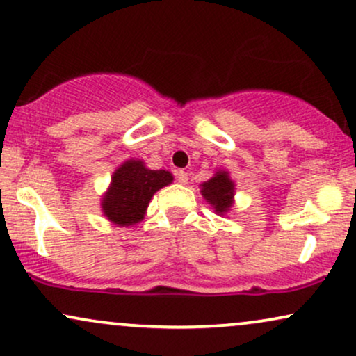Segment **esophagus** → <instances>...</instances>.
<instances>
[{"mask_svg": "<svg viewBox=\"0 0 356 356\" xmlns=\"http://www.w3.org/2000/svg\"><path fill=\"white\" fill-rule=\"evenodd\" d=\"M175 181L179 184H187L189 175H187V172H184V170H175Z\"/></svg>", "mask_w": 356, "mask_h": 356, "instance_id": "obj_1", "label": "esophagus"}]
</instances>
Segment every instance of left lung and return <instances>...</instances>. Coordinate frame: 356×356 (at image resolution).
I'll return each instance as SVG.
<instances>
[{
	"label": "left lung",
	"mask_w": 356,
	"mask_h": 356,
	"mask_svg": "<svg viewBox=\"0 0 356 356\" xmlns=\"http://www.w3.org/2000/svg\"><path fill=\"white\" fill-rule=\"evenodd\" d=\"M202 195L209 204L213 205L217 213H224L232 205L234 184L227 172H217L211 181L202 184Z\"/></svg>",
	"instance_id": "obj_1"
}]
</instances>
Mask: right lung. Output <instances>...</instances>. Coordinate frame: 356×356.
I'll use <instances>...</instances> for the list:
<instances>
[{"label":"right lung","instance_id":"obj_1","mask_svg":"<svg viewBox=\"0 0 356 356\" xmlns=\"http://www.w3.org/2000/svg\"><path fill=\"white\" fill-rule=\"evenodd\" d=\"M170 182L172 174L167 170L145 169L140 161L124 162L114 172L111 189L102 199V212L121 227L136 224L143 220L151 197Z\"/></svg>","mask_w":356,"mask_h":356}]
</instances>
